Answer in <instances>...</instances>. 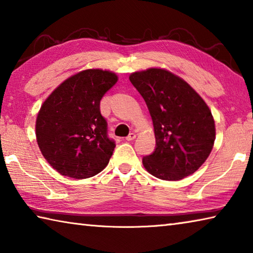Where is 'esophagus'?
Here are the masks:
<instances>
[{
  "instance_id": "esophagus-1",
  "label": "esophagus",
  "mask_w": 253,
  "mask_h": 253,
  "mask_svg": "<svg viewBox=\"0 0 253 253\" xmlns=\"http://www.w3.org/2000/svg\"><path fill=\"white\" fill-rule=\"evenodd\" d=\"M135 138H136V134H135V132H130V134L126 137V140H127V141H130V140H134Z\"/></svg>"
}]
</instances>
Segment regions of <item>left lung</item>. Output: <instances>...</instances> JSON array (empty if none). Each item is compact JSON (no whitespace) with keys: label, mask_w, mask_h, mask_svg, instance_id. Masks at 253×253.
Wrapping results in <instances>:
<instances>
[{"label":"left lung","mask_w":253,"mask_h":253,"mask_svg":"<svg viewBox=\"0 0 253 253\" xmlns=\"http://www.w3.org/2000/svg\"><path fill=\"white\" fill-rule=\"evenodd\" d=\"M129 81L145 99L154 124L156 149L142 158L146 170L168 181L198 170L215 139L214 119L203 97L165 68L134 72Z\"/></svg>","instance_id":"1"}]
</instances>
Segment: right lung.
I'll use <instances>...</instances> for the list:
<instances>
[{"label":"right lung","instance_id":"right-lung-1","mask_svg":"<svg viewBox=\"0 0 253 253\" xmlns=\"http://www.w3.org/2000/svg\"><path fill=\"white\" fill-rule=\"evenodd\" d=\"M118 81L114 72L89 68L68 77L44 100L35 135L41 153L63 176L85 179L107 166L115 142L99 103Z\"/></svg>","mask_w":253,"mask_h":253}]
</instances>
